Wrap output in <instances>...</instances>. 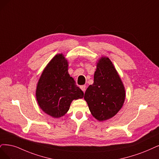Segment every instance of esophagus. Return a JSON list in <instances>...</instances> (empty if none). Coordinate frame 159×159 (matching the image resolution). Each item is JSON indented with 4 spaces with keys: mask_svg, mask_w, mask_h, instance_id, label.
<instances>
[{
    "mask_svg": "<svg viewBox=\"0 0 159 159\" xmlns=\"http://www.w3.org/2000/svg\"><path fill=\"white\" fill-rule=\"evenodd\" d=\"M86 86L85 85H83V86H80V89L83 91V92L84 93L85 92V90H86Z\"/></svg>",
    "mask_w": 159,
    "mask_h": 159,
    "instance_id": "obj_1",
    "label": "esophagus"
}]
</instances>
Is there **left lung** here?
Listing matches in <instances>:
<instances>
[{
	"mask_svg": "<svg viewBox=\"0 0 159 159\" xmlns=\"http://www.w3.org/2000/svg\"><path fill=\"white\" fill-rule=\"evenodd\" d=\"M125 89L113 63L102 57L97 63L93 83L84 93V99L95 119L103 121L112 118L122 108Z\"/></svg>",
	"mask_w": 159,
	"mask_h": 159,
	"instance_id": "obj_1",
	"label": "left lung"
}]
</instances>
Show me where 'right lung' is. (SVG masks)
<instances>
[{
	"mask_svg": "<svg viewBox=\"0 0 159 159\" xmlns=\"http://www.w3.org/2000/svg\"><path fill=\"white\" fill-rule=\"evenodd\" d=\"M84 97L68 73V62L62 54H57L47 65L39 80L36 98L44 112L60 118L69 109L73 99Z\"/></svg>",
	"mask_w": 159,
	"mask_h": 159,
	"instance_id": "1",
	"label": "right lung"
}]
</instances>
